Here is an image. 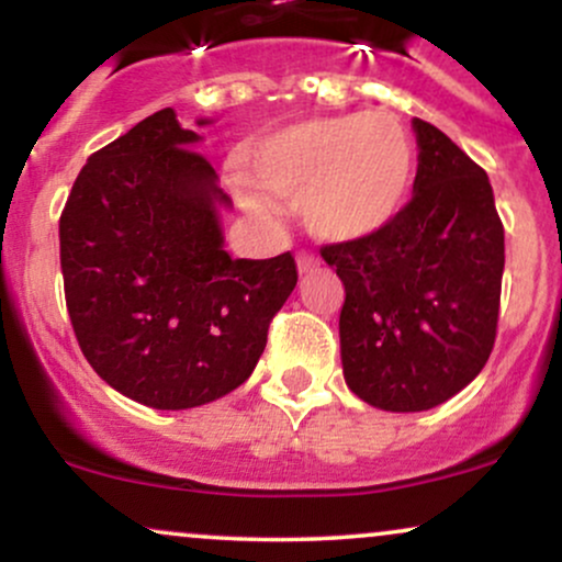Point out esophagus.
Wrapping results in <instances>:
<instances>
[{"label": "esophagus", "mask_w": 562, "mask_h": 562, "mask_svg": "<svg viewBox=\"0 0 562 562\" xmlns=\"http://www.w3.org/2000/svg\"><path fill=\"white\" fill-rule=\"evenodd\" d=\"M319 267V259L314 254H299V272L308 274Z\"/></svg>", "instance_id": "1"}]
</instances>
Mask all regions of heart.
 I'll use <instances>...</instances> for the list:
<instances>
[{
	"label": "heart",
	"mask_w": 562,
	"mask_h": 562,
	"mask_svg": "<svg viewBox=\"0 0 562 562\" xmlns=\"http://www.w3.org/2000/svg\"><path fill=\"white\" fill-rule=\"evenodd\" d=\"M415 173V147L385 111L303 121L254 147L248 177L269 195L301 200L303 222L322 240L375 235L402 211ZM243 203L261 214L254 192Z\"/></svg>",
	"instance_id": "heart-1"
}]
</instances>
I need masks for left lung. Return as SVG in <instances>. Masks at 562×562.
<instances>
[{"label": "left lung", "instance_id": "8db88e82", "mask_svg": "<svg viewBox=\"0 0 562 562\" xmlns=\"http://www.w3.org/2000/svg\"><path fill=\"white\" fill-rule=\"evenodd\" d=\"M415 195L362 240L322 259L346 288L340 359L348 389L385 412L434 409L483 370L499 319L505 227L486 171L428 121Z\"/></svg>", "mask_w": 562, "mask_h": 562}]
</instances>
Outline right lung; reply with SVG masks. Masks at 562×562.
<instances>
[{
  "mask_svg": "<svg viewBox=\"0 0 562 562\" xmlns=\"http://www.w3.org/2000/svg\"><path fill=\"white\" fill-rule=\"evenodd\" d=\"M195 142L171 108L147 115L87 160L60 216L83 357L153 409H190L243 385L299 282L290 250L261 261L224 250L218 209L229 198Z\"/></svg>",
  "mask_w": 562,
  "mask_h": 562,
  "instance_id": "add662e5",
  "label": "right lung"
}]
</instances>
